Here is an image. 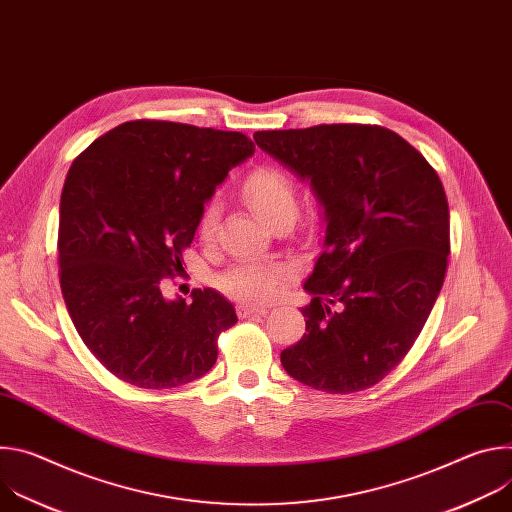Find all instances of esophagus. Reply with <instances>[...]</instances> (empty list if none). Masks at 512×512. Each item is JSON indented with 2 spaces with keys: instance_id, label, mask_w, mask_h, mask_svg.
Returning <instances> with one entry per match:
<instances>
[{
  "instance_id": "1",
  "label": "esophagus",
  "mask_w": 512,
  "mask_h": 512,
  "mask_svg": "<svg viewBox=\"0 0 512 512\" xmlns=\"http://www.w3.org/2000/svg\"><path fill=\"white\" fill-rule=\"evenodd\" d=\"M237 314H239V318L265 316V314H267V308H263V306H251V304H241V306L237 308Z\"/></svg>"
}]
</instances>
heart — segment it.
Masks as SVG:
<instances>
[{"label":"heart","instance_id":"1","mask_svg":"<svg viewBox=\"0 0 512 512\" xmlns=\"http://www.w3.org/2000/svg\"><path fill=\"white\" fill-rule=\"evenodd\" d=\"M243 196L249 206L271 227L281 218L294 221L298 210L296 184L283 170L263 166L253 170L243 182ZM218 227V204L208 202L198 218V237L212 241ZM291 273L279 263L271 261H241L218 279V285L231 298L243 302H269L281 294L289 283Z\"/></svg>","mask_w":512,"mask_h":512}]
</instances>
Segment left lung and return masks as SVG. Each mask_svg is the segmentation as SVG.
I'll list each match as a JSON object with an SVG mask.
<instances>
[{"label": "left lung", "instance_id": "1", "mask_svg": "<svg viewBox=\"0 0 512 512\" xmlns=\"http://www.w3.org/2000/svg\"><path fill=\"white\" fill-rule=\"evenodd\" d=\"M255 143L310 178L326 210L324 249L304 287L306 334L281 352L289 377L356 393L385 379L440 296L450 208L440 176L399 133L332 123L255 131Z\"/></svg>", "mask_w": 512, "mask_h": 512}]
</instances>
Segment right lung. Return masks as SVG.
<instances>
[{
	"label": "right lung",
	"mask_w": 512,
	"mask_h": 512,
	"mask_svg": "<svg viewBox=\"0 0 512 512\" xmlns=\"http://www.w3.org/2000/svg\"><path fill=\"white\" fill-rule=\"evenodd\" d=\"M255 152L239 131L137 119L72 162L58 218V277L79 336L117 379L172 389L206 375L233 304L194 289L166 300L162 279L184 271L204 202Z\"/></svg>",
	"instance_id": "obj_1"
}]
</instances>
